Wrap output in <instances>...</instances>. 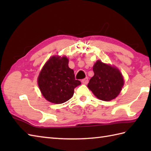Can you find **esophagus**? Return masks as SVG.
Here are the masks:
<instances>
[{"label": "esophagus", "instance_id": "obj_1", "mask_svg": "<svg viewBox=\"0 0 151 151\" xmlns=\"http://www.w3.org/2000/svg\"><path fill=\"white\" fill-rule=\"evenodd\" d=\"M82 82L84 84H87L88 83V78H85L84 79L82 80Z\"/></svg>", "mask_w": 151, "mask_h": 151}]
</instances>
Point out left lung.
Returning a JSON list of instances; mask_svg holds the SVG:
<instances>
[{
  "label": "left lung",
  "instance_id": "obj_1",
  "mask_svg": "<svg viewBox=\"0 0 151 151\" xmlns=\"http://www.w3.org/2000/svg\"><path fill=\"white\" fill-rule=\"evenodd\" d=\"M93 70L94 76L88 87L95 97L102 101H110L117 97L124 85L123 75L116 67L97 61Z\"/></svg>",
  "mask_w": 151,
  "mask_h": 151
}]
</instances>
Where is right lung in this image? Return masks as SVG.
I'll list each match as a JSON object with an SVG mask.
<instances>
[{"instance_id": "obj_1", "label": "right lung", "mask_w": 151, "mask_h": 151, "mask_svg": "<svg viewBox=\"0 0 151 151\" xmlns=\"http://www.w3.org/2000/svg\"><path fill=\"white\" fill-rule=\"evenodd\" d=\"M65 56H52L47 61L37 78L40 91L46 100L62 104L73 97L74 89L81 84L76 80L74 70L68 66Z\"/></svg>"}]
</instances>
